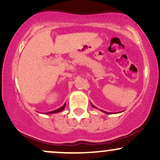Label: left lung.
<instances>
[{
  "label": "left lung",
  "instance_id": "obj_1",
  "mask_svg": "<svg viewBox=\"0 0 160 160\" xmlns=\"http://www.w3.org/2000/svg\"><path fill=\"white\" fill-rule=\"evenodd\" d=\"M92 107H94V108H96V107H95L94 106H92ZM105 112V113H106V114H110V113H108V112Z\"/></svg>",
  "mask_w": 160,
  "mask_h": 160
}]
</instances>
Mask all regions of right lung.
Here are the masks:
<instances>
[{"mask_svg":"<svg viewBox=\"0 0 160 160\" xmlns=\"http://www.w3.org/2000/svg\"><path fill=\"white\" fill-rule=\"evenodd\" d=\"M64 108H65V104H64V106H61V108H58V109L54 110V111H52V112H48V113H47V114H51V113H58V112H60L62 111V110H64Z\"/></svg>","mask_w":160,"mask_h":160,"instance_id":"add662e5","label":"right lung"}]
</instances>
